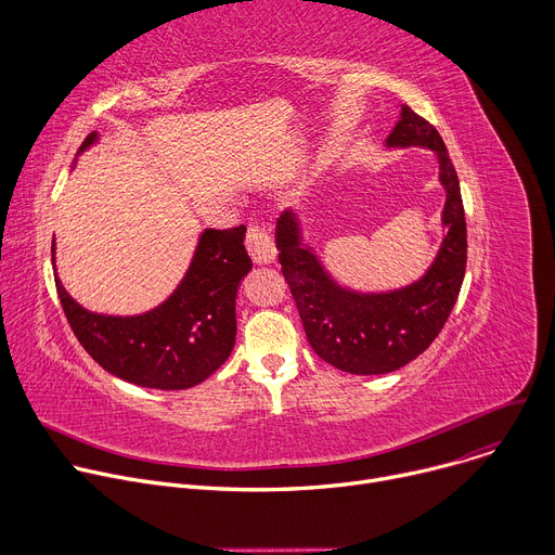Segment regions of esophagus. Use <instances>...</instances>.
Segmentation results:
<instances>
[{
    "mask_svg": "<svg viewBox=\"0 0 555 555\" xmlns=\"http://www.w3.org/2000/svg\"><path fill=\"white\" fill-rule=\"evenodd\" d=\"M246 246H248V253H250L253 261L259 263V266H268L276 257L272 236H270V232L263 225H250Z\"/></svg>",
    "mask_w": 555,
    "mask_h": 555,
    "instance_id": "34e87169",
    "label": "esophagus"
}]
</instances>
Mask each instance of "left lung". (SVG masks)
<instances>
[{
  "instance_id": "1",
  "label": "left lung",
  "mask_w": 555,
  "mask_h": 555,
  "mask_svg": "<svg viewBox=\"0 0 555 555\" xmlns=\"http://www.w3.org/2000/svg\"><path fill=\"white\" fill-rule=\"evenodd\" d=\"M384 144L388 149L422 146L437 155L439 182L446 191L441 212L446 234L424 276L390 292L345 287L305 244L294 210H285L276 221L281 272L296 300L307 340L325 362L353 375L398 371L424 353L448 321L467 261L459 178L439 131L402 105L400 120Z\"/></svg>"
}]
</instances>
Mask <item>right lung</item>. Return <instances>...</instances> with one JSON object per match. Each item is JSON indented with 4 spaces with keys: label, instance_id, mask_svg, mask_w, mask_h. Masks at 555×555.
Masks as SVG:
<instances>
[{
    "label": "right lung",
    "instance_id": "right-lung-1",
    "mask_svg": "<svg viewBox=\"0 0 555 555\" xmlns=\"http://www.w3.org/2000/svg\"><path fill=\"white\" fill-rule=\"evenodd\" d=\"M99 142L90 133L78 153ZM246 225L204 230L191 266L157 307L135 315L96 313L78 305L54 274L65 319L83 349L112 375L160 390L191 388L212 375L236 338V289L253 270ZM52 240V268L54 263Z\"/></svg>",
    "mask_w": 555,
    "mask_h": 555
}]
</instances>
